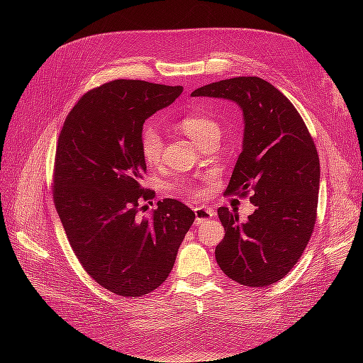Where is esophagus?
Masks as SVG:
<instances>
[{
  "mask_svg": "<svg viewBox=\"0 0 363 363\" xmlns=\"http://www.w3.org/2000/svg\"><path fill=\"white\" fill-rule=\"evenodd\" d=\"M195 224H203L207 219H211L216 215V212L211 207H195Z\"/></svg>",
  "mask_w": 363,
  "mask_h": 363,
  "instance_id": "esophagus-1",
  "label": "esophagus"
}]
</instances>
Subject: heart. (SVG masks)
<instances>
[{
  "label": "heart",
  "mask_w": 363,
  "mask_h": 363,
  "mask_svg": "<svg viewBox=\"0 0 363 363\" xmlns=\"http://www.w3.org/2000/svg\"><path fill=\"white\" fill-rule=\"evenodd\" d=\"M179 125L183 133L188 135L196 145H201L211 135L219 133V125L216 121L203 113L186 115L184 118H182ZM140 151H142V157H144L147 163L156 164L160 162L162 151H163V139L156 125L147 124L144 128H142ZM177 189L194 196L200 194L199 188L192 183H179Z\"/></svg>",
  "instance_id": "heart-1"
}]
</instances>
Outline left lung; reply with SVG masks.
Masks as SVG:
<instances>
[{
  "label": "left lung",
  "instance_id": "left-lung-1",
  "mask_svg": "<svg viewBox=\"0 0 363 363\" xmlns=\"http://www.w3.org/2000/svg\"><path fill=\"white\" fill-rule=\"evenodd\" d=\"M192 96L224 98L242 111L244 140L225 194H247L256 206L245 223L218 208L225 236L215 257L228 279L251 288L281 280L301 257L313 232L320 159L292 103L259 77L206 84Z\"/></svg>",
  "mask_w": 363,
  "mask_h": 363
}]
</instances>
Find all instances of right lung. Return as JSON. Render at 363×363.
I'll return each mask as SVG.
<instances>
[{"instance_id": "obj_1", "label": "right lung", "mask_w": 363, "mask_h": 363, "mask_svg": "<svg viewBox=\"0 0 363 363\" xmlns=\"http://www.w3.org/2000/svg\"><path fill=\"white\" fill-rule=\"evenodd\" d=\"M182 86L113 80L80 98L60 131L54 204L84 271L121 296L159 288L174 267L195 213L164 199L139 215L152 191L140 186L145 119L175 101Z\"/></svg>"}]
</instances>
